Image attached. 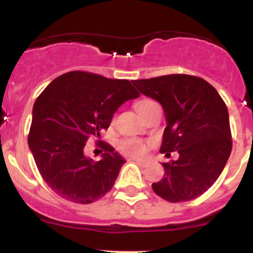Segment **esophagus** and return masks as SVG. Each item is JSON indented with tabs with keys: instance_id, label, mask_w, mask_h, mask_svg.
Masks as SVG:
<instances>
[{
	"instance_id": "34e87169",
	"label": "esophagus",
	"mask_w": 253,
	"mask_h": 253,
	"mask_svg": "<svg viewBox=\"0 0 253 253\" xmlns=\"http://www.w3.org/2000/svg\"><path fill=\"white\" fill-rule=\"evenodd\" d=\"M132 161H134L136 164L141 165V167H146V165H149L151 163L150 159H140V158H132Z\"/></svg>"
}]
</instances>
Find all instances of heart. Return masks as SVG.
Returning a JSON list of instances; mask_svg holds the SVG:
<instances>
[{
    "mask_svg": "<svg viewBox=\"0 0 253 253\" xmlns=\"http://www.w3.org/2000/svg\"><path fill=\"white\" fill-rule=\"evenodd\" d=\"M152 101L150 100H140L135 103V110L139 115L141 114V110L144 109V107L146 104H149ZM118 149L120 152L125 153V155L133 156V157H140L145 155L146 152V143L140 139L135 138H126L123 139L118 145Z\"/></svg>",
    "mask_w": 253,
    "mask_h": 253,
    "instance_id": "1",
    "label": "heart"
}]
</instances>
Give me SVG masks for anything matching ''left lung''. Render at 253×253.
Returning <instances> with one entry per match:
<instances>
[{
  "label": "left lung",
  "mask_w": 253,
  "mask_h": 253,
  "mask_svg": "<svg viewBox=\"0 0 253 253\" xmlns=\"http://www.w3.org/2000/svg\"><path fill=\"white\" fill-rule=\"evenodd\" d=\"M163 107L167 127L161 152L179 153L163 163L165 173L152 189L169 202L190 201L206 193L221 175L232 151L228 110L203 78L175 74L132 82Z\"/></svg>",
  "instance_id": "left-lung-1"
}]
</instances>
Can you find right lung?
Returning a JSON list of instances; mask_svg holds the SVG:
<instances>
[{
    "instance_id": "obj_1",
    "label": "right lung",
    "mask_w": 253,
    "mask_h": 253,
    "mask_svg": "<svg viewBox=\"0 0 253 253\" xmlns=\"http://www.w3.org/2000/svg\"><path fill=\"white\" fill-rule=\"evenodd\" d=\"M139 95L129 81L85 71L64 74L46 86L34 102L28 146L54 193L86 205L112 189L125 159L98 140L104 153L95 162L84 155V146L108 128L121 104Z\"/></svg>"
}]
</instances>
